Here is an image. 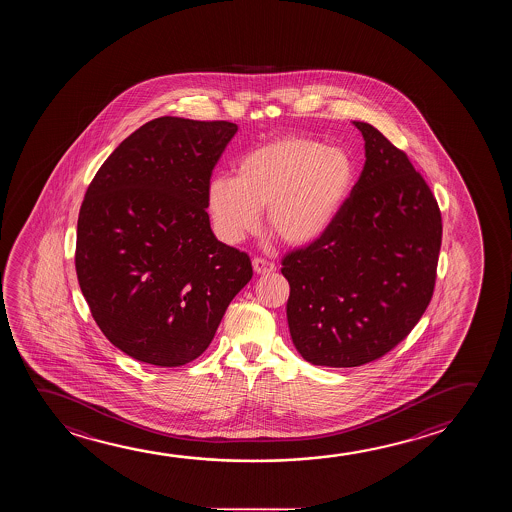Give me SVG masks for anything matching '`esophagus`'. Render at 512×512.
<instances>
[{
	"label": "esophagus",
	"mask_w": 512,
	"mask_h": 512,
	"mask_svg": "<svg viewBox=\"0 0 512 512\" xmlns=\"http://www.w3.org/2000/svg\"><path fill=\"white\" fill-rule=\"evenodd\" d=\"M253 271L257 275H269V273H275L276 266L273 262H267L264 259H253Z\"/></svg>",
	"instance_id": "esophagus-1"
}]
</instances>
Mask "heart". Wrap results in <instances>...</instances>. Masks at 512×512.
I'll list each match as a JSON object with an SVG mask.
<instances>
[{"mask_svg":"<svg viewBox=\"0 0 512 512\" xmlns=\"http://www.w3.org/2000/svg\"><path fill=\"white\" fill-rule=\"evenodd\" d=\"M354 181L347 153L308 137L289 135L250 149L237 162V178L215 176L208 183L209 215L216 234L236 245L267 227L285 245L317 241L340 213Z\"/></svg>","mask_w":512,"mask_h":512,"instance_id":"obj_1","label":"heart"}]
</instances>
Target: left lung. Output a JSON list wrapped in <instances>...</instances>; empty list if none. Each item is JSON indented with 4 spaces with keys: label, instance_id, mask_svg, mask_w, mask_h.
<instances>
[{
    "label": "left lung",
    "instance_id": "obj_1",
    "mask_svg": "<svg viewBox=\"0 0 512 512\" xmlns=\"http://www.w3.org/2000/svg\"><path fill=\"white\" fill-rule=\"evenodd\" d=\"M366 162L322 236L287 253V320L308 363L352 368L386 356L430 304L442 245L437 199L407 153L354 121Z\"/></svg>",
    "mask_w": 512,
    "mask_h": 512
}]
</instances>
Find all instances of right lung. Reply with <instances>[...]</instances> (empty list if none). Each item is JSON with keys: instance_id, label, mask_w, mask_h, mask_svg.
I'll use <instances>...</instances> for the list:
<instances>
[{"instance_id": "add662e5", "label": "right lung", "mask_w": 512, "mask_h": 512, "mask_svg": "<svg viewBox=\"0 0 512 512\" xmlns=\"http://www.w3.org/2000/svg\"><path fill=\"white\" fill-rule=\"evenodd\" d=\"M237 132L229 121L163 116L102 163L77 220L75 271L105 338L160 368L208 349L252 280L245 252L209 225L208 183Z\"/></svg>"}]
</instances>
